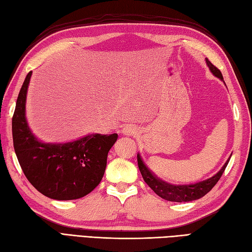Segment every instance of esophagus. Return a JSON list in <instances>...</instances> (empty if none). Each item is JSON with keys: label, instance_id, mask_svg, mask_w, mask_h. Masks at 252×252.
I'll use <instances>...</instances> for the list:
<instances>
[{"label": "esophagus", "instance_id": "obj_1", "mask_svg": "<svg viewBox=\"0 0 252 252\" xmlns=\"http://www.w3.org/2000/svg\"><path fill=\"white\" fill-rule=\"evenodd\" d=\"M123 135H135L137 133V127L133 125H126L121 129Z\"/></svg>", "mask_w": 252, "mask_h": 252}]
</instances>
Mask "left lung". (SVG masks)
Instances as JSON below:
<instances>
[{"instance_id":"obj_1","label":"left lung","mask_w":252,"mask_h":252,"mask_svg":"<svg viewBox=\"0 0 252 252\" xmlns=\"http://www.w3.org/2000/svg\"><path fill=\"white\" fill-rule=\"evenodd\" d=\"M206 63L209 69H210V71L213 73V76H216L217 78H219L223 81V76L221 71L219 70L215 65H212L211 62L208 61V58H206ZM228 161H229V158L227 159V161L224 163L221 170L210 179H207L205 181L198 182V183L189 184V185H172V184L167 183V182H163L162 180L158 179L157 176L146 167L145 163L143 162L140 154H137L138 169H140L141 174L143 176L144 181L146 182V184L151 187V189L156 192L159 197L163 198L165 200L175 201V202L191 201V200L199 199V198L205 196L207 192L210 191L212 189V187L218 183V181L220 180Z\"/></svg>"}]
</instances>
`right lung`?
<instances>
[{
    "label": "right lung",
    "instance_id": "1",
    "mask_svg": "<svg viewBox=\"0 0 252 252\" xmlns=\"http://www.w3.org/2000/svg\"><path fill=\"white\" fill-rule=\"evenodd\" d=\"M32 71L24 81L13 116L16 156L26 178L41 194L56 200H72L90 194L105 173L107 156L118 134H90L77 141L42 143L26 118V99Z\"/></svg>",
    "mask_w": 252,
    "mask_h": 252
}]
</instances>
